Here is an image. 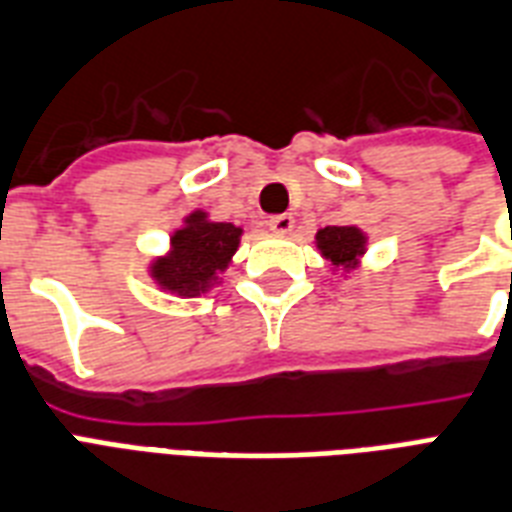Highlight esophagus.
<instances>
[{
    "label": "esophagus",
    "mask_w": 512,
    "mask_h": 512,
    "mask_svg": "<svg viewBox=\"0 0 512 512\" xmlns=\"http://www.w3.org/2000/svg\"><path fill=\"white\" fill-rule=\"evenodd\" d=\"M269 229H272V232H280V235L291 232L293 216L291 213H277V216H272V219H269Z\"/></svg>",
    "instance_id": "1"
}]
</instances>
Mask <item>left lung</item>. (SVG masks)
Instances as JSON below:
<instances>
[{
    "mask_svg": "<svg viewBox=\"0 0 512 512\" xmlns=\"http://www.w3.org/2000/svg\"><path fill=\"white\" fill-rule=\"evenodd\" d=\"M363 232L355 227H326L318 232V248L334 267H352L363 253Z\"/></svg>",
    "mask_w": 512,
    "mask_h": 512,
    "instance_id": "left-lung-1",
    "label": "left lung"
}]
</instances>
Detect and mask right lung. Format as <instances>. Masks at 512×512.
Returning a JSON list of instances; mask_svg holds the SVG:
<instances>
[{
  "mask_svg": "<svg viewBox=\"0 0 512 512\" xmlns=\"http://www.w3.org/2000/svg\"><path fill=\"white\" fill-rule=\"evenodd\" d=\"M240 232L243 229L235 224H216L205 219V213H192L186 227L173 235V253L152 267L154 280L184 296L202 293L229 264L240 243Z\"/></svg>",
  "mask_w": 512,
  "mask_h": 512,
  "instance_id": "add662e5",
  "label": "right lung"
}]
</instances>
